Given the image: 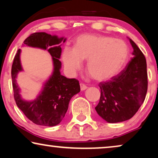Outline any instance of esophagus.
<instances>
[{
  "label": "esophagus",
  "mask_w": 158,
  "mask_h": 158,
  "mask_svg": "<svg viewBox=\"0 0 158 158\" xmlns=\"http://www.w3.org/2000/svg\"><path fill=\"white\" fill-rule=\"evenodd\" d=\"M80 86H81V90H85L87 89V86H86L85 84L81 83V84H80Z\"/></svg>",
  "instance_id": "esophagus-1"
}]
</instances>
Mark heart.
Segmentation results:
<instances>
[{"label":"heart","instance_id":"obj_1","mask_svg":"<svg viewBox=\"0 0 158 158\" xmlns=\"http://www.w3.org/2000/svg\"><path fill=\"white\" fill-rule=\"evenodd\" d=\"M129 49L123 40L106 36L84 34L75 40L74 48L65 47L62 54L64 68L71 75L87 60L86 68L97 81L111 78L121 71L128 60Z\"/></svg>","mask_w":158,"mask_h":158}]
</instances>
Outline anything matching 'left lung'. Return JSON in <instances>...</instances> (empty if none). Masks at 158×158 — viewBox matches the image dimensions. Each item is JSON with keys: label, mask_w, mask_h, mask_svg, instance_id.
Here are the masks:
<instances>
[{"label": "left lung", "mask_w": 158, "mask_h": 158, "mask_svg": "<svg viewBox=\"0 0 158 158\" xmlns=\"http://www.w3.org/2000/svg\"><path fill=\"white\" fill-rule=\"evenodd\" d=\"M128 39L133 57L117 75L99 83L100 101L95 109L109 123L130 119L143 103L148 91L146 59L137 45Z\"/></svg>", "instance_id": "left-lung-1"}]
</instances>
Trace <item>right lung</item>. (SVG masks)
<instances>
[{
	"label": "right lung",
	"mask_w": 158,
	"mask_h": 158,
	"mask_svg": "<svg viewBox=\"0 0 158 158\" xmlns=\"http://www.w3.org/2000/svg\"><path fill=\"white\" fill-rule=\"evenodd\" d=\"M67 39L58 37L45 32H36L30 35L23 42V46L47 50L52 60V73L39 94L33 100H26L21 94V88L17 83L18 74L23 71L21 62V49L15 55L11 68V78L16 103L24 115L34 124L45 127H54L63 119L69 103L73 96L81 91L79 82L74 78H67L60 73L62 63L59 59L62 49L60 43Z\"/></svg>",
	"instance_id": "obj_1"
}]
</instances>
